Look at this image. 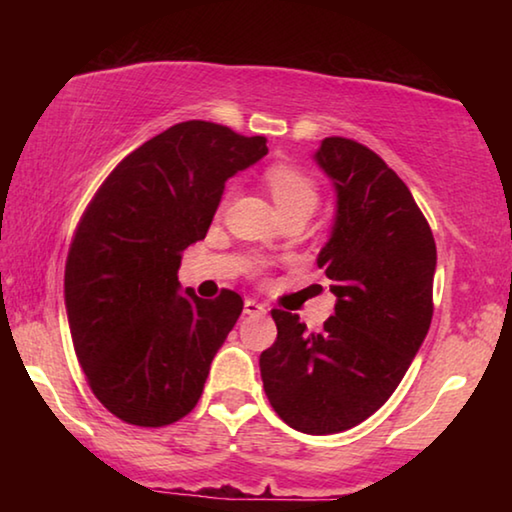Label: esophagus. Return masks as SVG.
Here are the masks:
<instances>
[{
  "label": "esophagus",
  "mask_w": 512,
  "mask_h": 512,
  "mask_svg": "<svg viewBox=\"0 0 512 512\" xmlns=\"http://www.w3.org/2000/svg\"><path fill=\"white\" fill-rule=\"evenodd\" d=\"M244 311L250 316H262V314H266V305H262V302H257L253 298H248L244 302Z\"/></svg>",
  "instance_id": "1"
}]
</instances>
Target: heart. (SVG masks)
Here are the masks:
<instances>
[{
  "mask_svg": "<svg viewBox=\"0 0 512 512\" xmlns=\"http://www.w3.org/2000/svg\"><path fill=\"white\" fill-rule=\"evenodd\" d=\"M264 183L284 216L311 214L318 205V185L298 164L277 160L264 169Z\"/></svg>",
  "mask_w": 512,
  "mask_h": 512,
  "instance_id": "b5f03b06",
  "label": "heart"
}]
</instances>
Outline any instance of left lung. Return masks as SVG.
Instances as JSON below:
<instances>
[{"instance_id": "8db88e82", "label": "left lung", "mask_w": 512, "mask_h": 512, "mask_svg": "<svg viewBox=\"0 0 512 512\" xmlns=\"http://www.w3.org/2000/svg\"><path fill=\"white\" fill-rule=\"evenodd\" d=\"M316 162L339 205L318 255L339 300L320 332L273 309L277 339L259 370L289 427L327 436L370 418L409 370L433 316L436 241L404 180L368 146L325 137Z\"/></svg>"}]
</instances>
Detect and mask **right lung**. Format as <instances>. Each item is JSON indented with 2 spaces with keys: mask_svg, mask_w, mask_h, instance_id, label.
Here are the masks:
<instances>
[{
  "mask_svg": "<svg viewBox=\"0 0 512 512\" xmlns=\"http://www.w3.org/2000/svg\"><path fill=\"white\" fill-rule=\"evenodd\" d=\"M266 153L262 135L183 121L128 153L85 207L65 264L67 318L92 393L119 420L167 427L201 400L244 300L180 293V259L205 239L225 180Z\"/></svg>",
  "mask_w": 512,
  "mask_h": 512,
  "instance_id": "obj_1",
  "label": "right lung"
}]
</instances>
